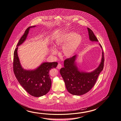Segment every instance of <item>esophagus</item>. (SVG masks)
I'll list each match as a JSON object with an SVG mask.
<instances>
[{
    "label": "esophagus",
    "mask_w": 121,
    "mask_h": 121,
    "mask_svg": "<svg viewBox=\"0 0 121 121\" xmlns=\"http://www.w3.org/2000/svg\"><path fill=\"white\" fill-rule=\"evenodd\" d=\"M62 65L61 64H59L57 65V68L58 69H60L62 68Z\"/></svg>",
    "instance_id": "esophagus-1"
}]
</instances>
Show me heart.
I'll use <instances>...</instances> for the list:
<instances>
[{"instance_id": "b5f03b06", "label": "heart", "mask_w": 121, "mask_h": 121, "mask_svg": "<svg viewBox=\"0 0 121 121\" xmlns=\"http://www.w3.org/2000/svg\"><path fill=\"white\" fill-rule=\"evenodd\" d=\"M82 37L81 35L73 32L63 33L55 39V45L57 48L63 47L62 53L67 57L73 56L81 43ZM51 52L56 55L57 50L54 47H51Z\"/></svg>"}]
</instances>
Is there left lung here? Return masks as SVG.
<instances>
[{"label": "left lung", "instance_id": "1", "mask_svg": "<svg viewBox=\"0 0 121 121\" xmlns=\"http://www.w3.org/2000/svg\"><path fill=\"white\" fill-rule=\"evenodd\" d=\"M87 29L90 41L98 42L93 31L89 28ZM99 45L102 49L101 45ZM77 58V55H75L65 60L64 67L60 69V73L69 92L73 95H81L89 92L94 86L99 74L103 69L104 60L102 50L101 61L99 66L91 72H86L78 68L76 62Z\"/></svg>", "mask_w": 121, "mask_h": 121}]
</instances>
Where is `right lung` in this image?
<instances>
[{
    "mask_svg": "<svg viewBox=\"0 0 121 121\" xmlns=\"http://www.w3.org/2000/svg\"><path fill=\"white\" fill-rule=\"evenodd\" d=\"M36 26L28 27L20 39L13 54V69L18 81L27 92L33 96L39 97L46 94L50 90L52 81L49 72L56 68L57 62H43L37 68L26 70L22 68L17 54L18 46L26 40L30 29Z\"/></svg>",
    "mask_w": 121,
    "mask_h": 121,
    "instance_id": "add662e5",
    "label": "right lung"
}]
</instances>
